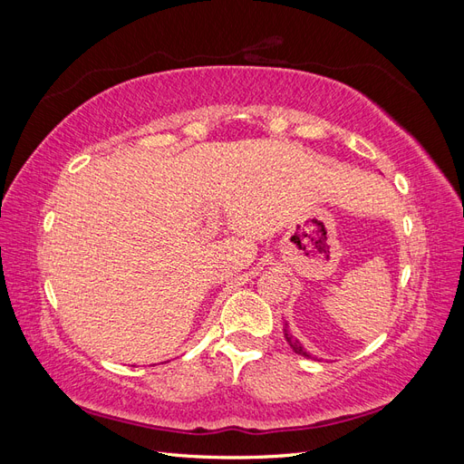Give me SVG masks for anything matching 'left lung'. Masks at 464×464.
Here are the masks:
<instances>
[{
	"label": "left lung",
	"mask_w": 464,
	"mask_h": 464,
	"mask_svg": "<svg viewBox=\"0 0 464 464\" xmlns=\"http://www.w3.org/2000/svg\"><path fill=\"white\" fill-rule=\"evenodd\" d=\"M285 339H286V343L290 344V348L294 350V353H296V354H300V356H304V358H314L310 353H305V350H304V346L300 344V341L298 339H294V334L288 331V323H285ZM314 360H317V358H314Z\"/></svg>",
	"instance_id": "8db88e82"
}]
</instances>
